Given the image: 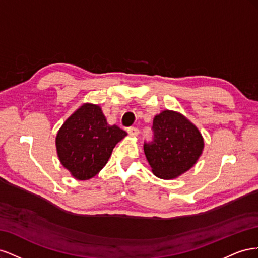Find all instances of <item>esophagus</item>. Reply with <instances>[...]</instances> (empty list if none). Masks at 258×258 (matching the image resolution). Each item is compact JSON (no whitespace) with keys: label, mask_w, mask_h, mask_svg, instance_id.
<instances>
[{"label":"esophagus","mask_w":258,"mask_h":258,"mask_svg":"<svg viewBox=\"0 0 258 258\" xmlns=\"http://www.w3.org/2000/svg\"><path fill=\"white\" fill-rule=\"evenodd\" d=\"M128 134L132 137H137L140 134V131L137 127H129L128 128Z\"/></svg>","instance_id":"esophagus-1"}]
</instances>
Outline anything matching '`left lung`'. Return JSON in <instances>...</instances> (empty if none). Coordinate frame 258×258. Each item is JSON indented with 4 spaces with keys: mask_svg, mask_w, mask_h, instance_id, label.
Instances as JSON below:
<instances>
[{
    "mask_svg": "<svg viewBox=\"0 0 258 258\" xmlns=\"http://www.w3.org/2000/svg\"><path fill=\"white\" fill-rule=\"evenodd\" d=\"M153 139L144 142V153L153 173L160 178H173L189 170L204 150L199 130L184 116L163 111L155 116Z\"/></svg>",
    "mask_w": 258,
    "mask_h": 258,
    "instance_id": "left-lung-1",
    "label": "left lung"
}]
</instances>
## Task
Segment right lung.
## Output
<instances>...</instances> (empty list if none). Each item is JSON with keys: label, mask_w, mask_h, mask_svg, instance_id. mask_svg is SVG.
I'll list each match as a JSON object with an SVG mask.
<instances>
[{"label": "right lung", "mask_w": 258, "mask_h": 258, "mask_svg": "<svg viewBox=\"0 0 258 258\" xmlns=\"http://www.w3.org/2000/svg\"><path fill=\"white\" fill-rule=\"evenodd\" d=\"M126 132L108 126L98 105L84 104L62 124L56 138L59 159L77 179H89L102 169Z\"/></svg>", "instance_id": "obj_1"}]
</instances>
